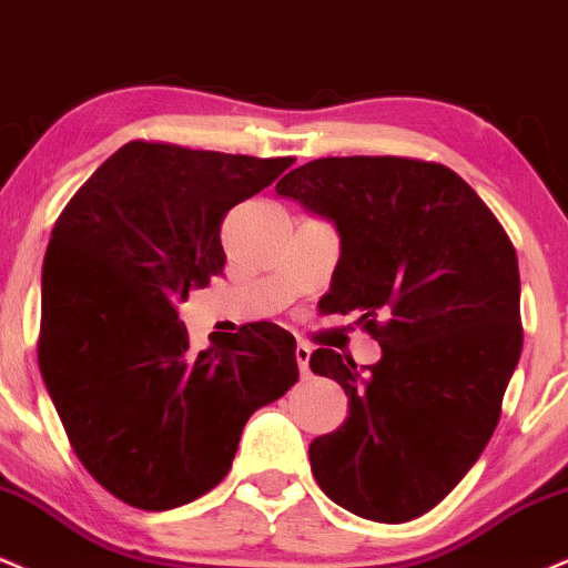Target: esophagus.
<instances>
[{
    "instance_id": "1",
    "label": "esophagus",
    "mask_w": 568,
    "mask_h": 568,
    "mask_svg": "<svg viewBox=\"0 0 568 568\" xmlns=\"http://www.w3.org/2000/svg\"><path fill=\"white\" fill-rule=\"evenodd\" d=\"M295 358H297V366H300V375H308V364H311V345L300 343L295 348Z\"/></svg>"
}]
</instances>
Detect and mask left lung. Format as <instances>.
I'll list each match as a JSON object with an SVG mask.
<instances>
[{
	"mask_svg": "<svg viewBox=\"0 0 568 568\" xmlns=\"http://www.w3.org/2000/svg\"><path fill=\"white\" fill-rule=\"evenodd\" d=\"M335 223L326 313H358L383 358L337 379L348 419L313 438L318 486L339 508L402 524L436 508L481 457L521 358V278L508 233L457 172L404 156H326L276 185Z\"/></svg>",
	"mask_w": 568,
	"mask_h": 568,
	"instance_id": "left-lung-1",
	"label": "left lung"
}]
</instances>
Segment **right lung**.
I'll list each match as a JSON object with an SVG mask.
<instances>
[{
  "mask_svg": "<svg viewBox=\"0 0 568 568\" xmlns=\"http://www.w3.org/2000/svg\"><path fill=\"white\" fill-rule=\"evenodd\" d=\"M292 164L132 140L52 229L39 369L77 457L132 508L206 495L231 470L246 419L297 383L282 326L246 324L193 353L175 308L223 273L225 212Z\"/></svg>",
  "mask_w": 568,
  "mask_h": 568,
  "instance_id": "right-lung-1",
  "label": "right lung"
}]
</instances>
